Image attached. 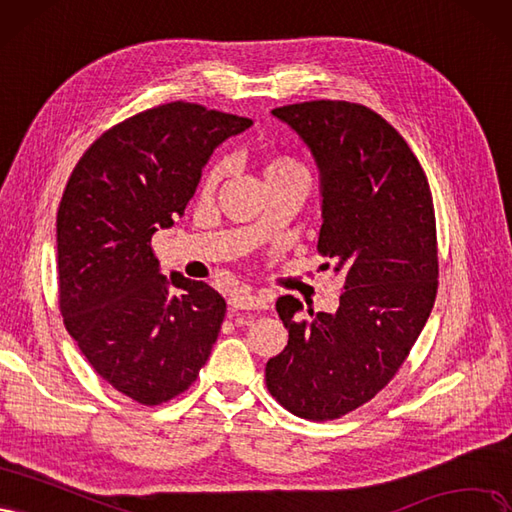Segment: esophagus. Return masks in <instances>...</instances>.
I'll use <instances>...</instances> for the list:
<instances>
[{"mask_svg":"<svg viewBox=\"0 0 512 512\" xmlns=\"http://www.w3.org/2000/svg\"><path fill=\"white\" fill-rule=\"evenodd\" d=\"M229 306H232V310H261V308H268V302L255 293L240 291L229 298Z\"/></svg>","mask_w":512,"mask_h":512,"instance_id":"1","label":"esophagus"}]
</instances>
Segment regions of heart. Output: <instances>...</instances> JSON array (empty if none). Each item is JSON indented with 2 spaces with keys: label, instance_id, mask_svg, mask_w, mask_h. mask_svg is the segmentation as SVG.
Here are the masks:
<instances>
[{
  "label": "heart",
  "instance_id": "heart-1",
  "mask_svg": "<svg viewBox=\"0 0 512 512\" xmlns=\"http://www.w3.org/2000/svg\"><path fill=\"white\" fill-rule=\"evenodd\" d=\"M285 166H298V163H293V161H289V159H278V161L272 163V166H270L268 170H272V168H285ZM223 174H225V163H214V166L210 168V172L206 174L204 187H206V189H214V187H217V183H219Z\"/></svg>",
  "mask_w": 512,
  "mask_h": 512
}]
</instances>
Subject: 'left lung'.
I'll use <instances>...</instances> for the list:
<instances>
[{
    "instance_id": "1",
    "label": "left lung",
    "mask_w": 512,
    "mask_h": 512,
    "mask_svg": "<svg viewBox=\"0 0 512 512\" xmlns=\"http://www.w3.org/2000/svg\"><path fill=\"white\" fill-rule=\"evenodd\" d=\"M310 148L319 168L317 249L344 274L340 306L308 310L276 302L289 329L266 366V385L289 412L338 419L370 402L404 364L438 289L432 191L406 140L374 110L334 100L274 108Z\"/></svg>"
}]
</instances>
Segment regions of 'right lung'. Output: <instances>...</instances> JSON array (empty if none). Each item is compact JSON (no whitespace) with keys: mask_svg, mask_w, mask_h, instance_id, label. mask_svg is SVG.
Segmentation results:
<instances>
[{"mask_svg":"<svg viewBox=\"0 0 512 512\" xmlns=\"http://www.w3.org/2000/svg\"><path fill=\"white\" fill-rule=\"evenodd\" d=\"M251 125L200 104H161L97 138L65 185L63 323L91 368L138 404L157 406L191 387L227 310L202 280L163 276L151 238L183 217L214 148Z\"/></svg>","mask_w":512,"mask_h":512,"instance_id":"obj_1","label":"right lung"}]
</instances>
